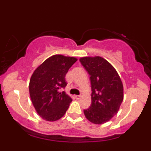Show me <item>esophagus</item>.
I'll return each instance as SVG.
<instances>
[{"label": "esophagus", "instance_id": "34e87169", "mask_svg": "<svg viewBox=\"0 0 151 151\" xmlns=\"http://www.w3.org/2000/svg\"><path fill=\"white\" fill-rule=\"evenodd\" d=\"M75 97H76V99H80V98H81V95H76Z\"/></svg>", "mask_w": 151, "mask_h": 151}]
</instances>
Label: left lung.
Here are the masks:
<instances>
[{
  "mask_svg": "<svg viewBox=\"0 0 151 151\" xmlns=\"http://www.w3.org/2000/svg\"><path fill=\"white\" fill-rule=\"evenodd\" d=\"M80 63L88 73L91 84V105L84 110L85 117L94 124L111 119L123 101V85L110 63L101 57H82Z\"/></svg>",
  "mask_w": 151,
  "mask_h": 151,
  "instance_id": "obj_1",
  "label": "left lung"
}]
</instances>
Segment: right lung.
I'll list each match as a JSON object with an SVG mask.
<instances>
[{
    "label": "right lung",
    "instance_id": "obj_1",
    "mask_svg": "<svg viewBox=\"0 0 151 151\" xmlns=\"http://www.w3.org/2000/svg\"><path fill=\"white\" fill-rule=\"evenodd\" d=\"M76 61V57L52 56L44 61L31 77V100L38 115L45 120H58L68 110L73 100L66 92L59 90L66 86L65 76Z\"/></svg>",
    "mask_w": 151,
    "mask_h": 151
}]
</instances>
